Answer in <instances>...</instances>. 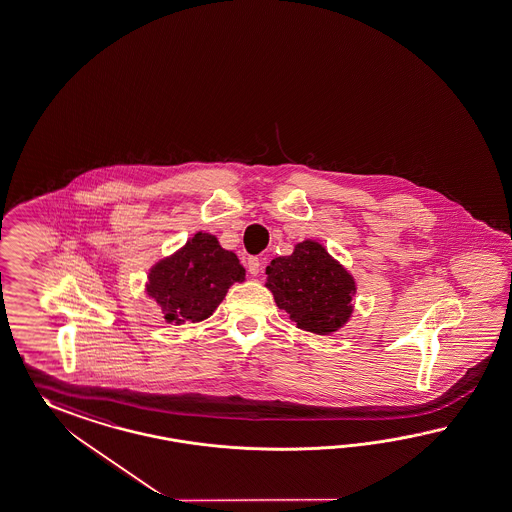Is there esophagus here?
<instances>
[{
    "instance_id": "1",
    "label": "esophagus",
    "mask_w": 512,
    "mask_h": 512,
    "mask_svg": "<svg viewBox=\"0 0 512 512\" xmlns=\"http://www.w3.org/2000/svg\"><path fill=\"white\" fill-rule=\"evenodd\" d=\"M262 268H264V261L259 259V257H250L248 259V270H250L251 275L261 274Z\"/></svg>"
}]
</instances>
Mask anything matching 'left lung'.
Listing matches in <instances>:
<instances>
[{"instance_id":"8db88e82","label":"left lung","mask_w":512,"mask_h":512,"mask_svg":"<svg viewBox=\"0 0 512 512\" xmlns=\"http://www.w3.org/2000/svg\"><path fill=\"white\" fill-rule=\"evenodd\" d=\"M266 288L277 307L314 335H333L353 314L357 283L316 240H303L266 266Z\"/></svg>"}]
</instances>
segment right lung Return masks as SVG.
<instances>
[{
  "instance_id": "obj_1",
  "label": "right lung",
  "mask_w": 512,
  "mask_h": 512,
  "mask_svg": "<svg viewBox=\"0 0 512 512\" xmlns=\"http://www.w3.org/2000/svg\"><path fill=\"white\" fill-rule=\"evenodd\" d=\"M244 279L246 270L237 255L200 231L181 250L151 266L146 294L163 309L168 324H196L216 311L233 283Z\"/></svg>"
}]
</instances>
